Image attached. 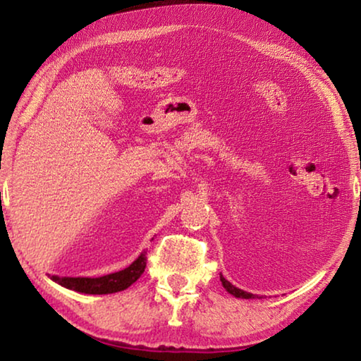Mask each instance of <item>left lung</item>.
<instances>
[{
    "label": "left lung",
    "instance_id": "1",
    "mask_svg": "<svg viewBox=\"0 0 361 361\" xmlns=\"http://www.w3.org/2000/svg\"><path fill=\"white\" fill-rule=\"evenodd\" d=\"M219 280H221V283L226 288V291L231 293L232 296L242 298V299H253L255 298V295H252V293H247V291H243L240 288H237V286H234L231 282H228V280H226L223 276H219Z\"/></svg>",
    "mask_w": 361,
    "mask_h": 361
}]
</instances>
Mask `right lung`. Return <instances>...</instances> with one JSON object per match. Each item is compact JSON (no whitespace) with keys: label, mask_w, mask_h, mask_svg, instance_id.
<instances>
[{"label":"right lung","mask_w":361,"mask_h":361,"mask_svg":"<svg viewBox=\"0 0 361 361\" xmlns=\"http://www.w3.org/2000/svg\"><path fill=\"white\" fill-rule=\"evenodd\" d=\"M146 267V255L142 253L132 262L129 267L122 269L119 272L108 274L103 277H59L52 276L54 282L65 286L68 290H75L85 295H109V293H118L129 288L132 283L142 277Z\"/></svg>","instance_id":"right-lung-1"}]
</instances>
